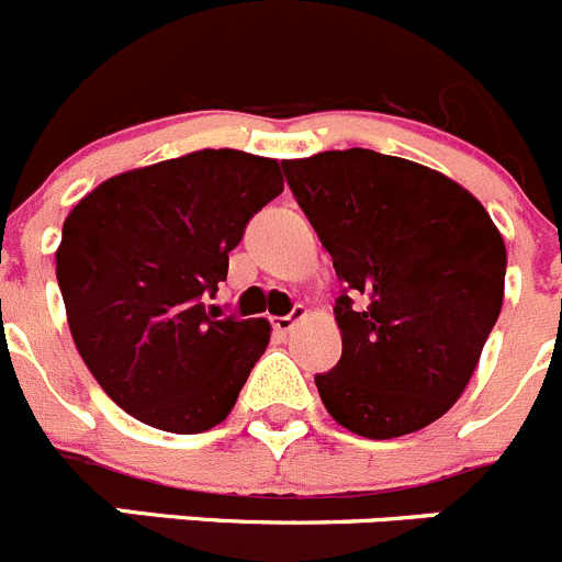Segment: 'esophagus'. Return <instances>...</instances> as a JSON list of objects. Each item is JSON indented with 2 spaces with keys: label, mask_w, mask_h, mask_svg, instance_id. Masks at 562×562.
Returning a JSON list of instances; mask_svg holds the SVG:
<instances>
[{
  "label": "esophagus",
  "mask_w": 562,
  "mask_h": 562,
  "mask_svg": "<svg viewBox=\"0 0 562 562\" xmlns=\"http://www.w3.org/2000/svg\"><path fill=\"white\" fill-rule=\"evenodd\" d=\"M306 317H308L306 306H295L290 314H286V317H272V328H276V334L286 336V334H292V328H295V325Z\"/></svg>",
  "instance_id": "1"
}]
</instances>
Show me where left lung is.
Listing matches in <instances>:
<instances>
[{"instance_id": "obj_1", "label": "left lung", "mask_w": 562, "mask_h": 562, "mask_svg": "<svg viewBox=\"0 0 562 562\" xmlns=\"http://www.w3.org/2000/svg\"><path fill=\"white\" fill-rule=\"evenodd\" d=\"M336 278L339 364L314 378L356 436L397 438L467 389L505 295V239L477 198L403 157L347 148L284 159Z\"/></svg>"}]
</instances>
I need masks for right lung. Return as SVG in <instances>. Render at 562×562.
<instances>
[{
    "mask_svg": "<svg viewBox=\"0 0 562 562\" xmlns=\"http://www.w3.org/2000/svg\"><path fill=\"white\" fill-rule=\"evenodd\" d=\"M281 190L278 159L201 148L112 176L68 212L55 254L68 328L126 414L181 436L232 414L272 328L215 319L201 301Z\"/></svg>",
    "mask_w": 562,
    "mask_h": 562,
    "instance_id": "right-lung-1",
    "label": "right lung"
}]
</instances>
